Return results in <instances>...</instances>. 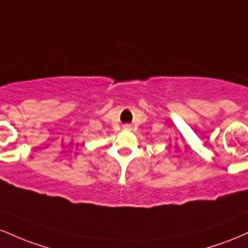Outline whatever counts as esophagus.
<instances>
[{
	"label": "esophagus",
	"mask_w": 248,
	"mask_h": 248,
	"mask_svg": "<svg viewBox=\"0 0 248 248\" xmlns=\"http://www.w3.org/2000/svg\"><path fill=\"white\" fill-rule=\"evenodd\" d=\"M124 128H126V129H129L130 126H128V124H127V126H124Z\"/></svg>",
	"instance_id": "1"
}]
</instances>
